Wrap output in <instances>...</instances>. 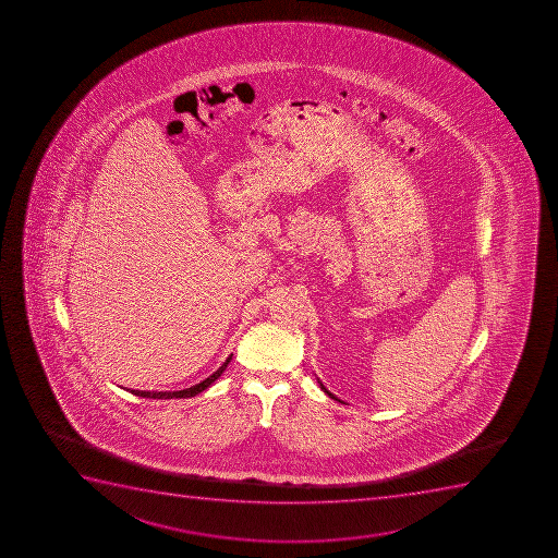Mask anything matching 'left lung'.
<instances>
[{
	"mask_svg": "<svg viewBox=\"0 0 558 558\" xmlns=\"http://www.w3.org/2000/svg\"><path fill=\"white\" fill-rule=\"evenodd\" d=\"M318 384H320L322 391L327 392V395H329V397L335 398V400H338V398L335 397V395H332V392L327 391L326 387H324V384H322V381H318ZM338 402H340V400H338Z\"/></svg>",
	"mask_w": 558,
	"mask_h": 558,
	"instance_id": "1",
	"label": "left lung"
}]
</instances>
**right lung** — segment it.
Masks as SVG:
<instances>
[{
  "label": "right lung",
  "mask_w": 558,
  "mask_h": 558,
  "mask_svg": "<svg viewBox=\"0 0 558 558\" xmlns=\"http://www.w3.org/2000/svg\"><path fill=\"white\" fill-rule=\"evenodd\" d=\"M232 360V354H229V359L223 362V364L218 367V369L213 373V375L209 376V378H205V380L199 381V384H196V386L187 387V389H183V391H158V392H149V391H131L133 395H136V397L142 398H191L196 397L198 392L205 391L207 387L210 386V384H215L218 378H220L221 373L227 369V365H229V362Z\"/></svg>",
  "instance_id": "obj_1"
}]
</instances>
